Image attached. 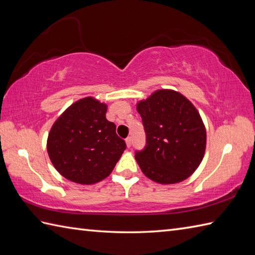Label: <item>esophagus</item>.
I'll return each mask as SVG.
<instances>
[{"mask_svg": "<svg viewBox=\"0 0 255 255\" xmlns=\"http://www.w3.org/2000/svg\"><path fill=\"white\" fill-rule=\"evenodd\" d=\"M131 141H132V139H131V137H127L126 138V144H127V147L129 148L131 145Z\"/></svg>", "mask_w": 255, "mask_h": 255, "instance_id": "34e87169", "label": "esophagus"}]
</instances>
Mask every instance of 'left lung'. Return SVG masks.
Segmentation results:
<instances>
[{"label":"left lung","mask_w":255,"mask_h":255,"mask_svg":"<svg viewBox=\"0 0 255 255\" xmlns=\"http://www.w3.org/2000/svg\"><path fill=\"white\" fill-rule=\"evenodd\" d=\"M147 145L137 151L143 174L160 184L180 183L191 176L206 150V128L192 102L174 90H156L137 103Z\"/></svg>","instance_id":"8db88e82"}]
</instances>
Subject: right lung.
<instances>
[{
  "label": "right lung",
  "mask_w": 255,
  "mask_h": 255,
  "mask_svg": "<svg viewBox=\"0 0 255 255\" xmlns=\"http://www.w3.org/2000/svg\"><path fill=\"white\" fill-rule=\"evenodd\" d=\"M107 105L92 96L70 105L53 123L47 151L51 163L67 180L90 185L111 174L126 143L106 119Z\"/></svg>",
  "instance_id": "obj_1"
}]
</instances>
